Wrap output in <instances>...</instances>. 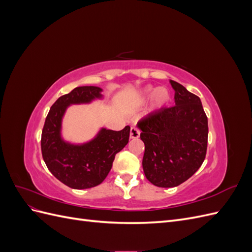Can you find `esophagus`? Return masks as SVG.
I'll return each mask as SVG.
<instances>
[{
	"instance_id": "obj_1",
	"label": "esophagus",
	"mask_w": 252,
	"mask_h": 252,
	"mask_svg": "<svg viewBox=\"0 0 252 252\" xmlns=\"http://www.w3.org/2000/svg\"><path fill=\"white\" fill-rule=\"evenodd\" d=\"M140 136V131L135 127L130 128V139H138Z\"/></svg>"
}]
</instances>
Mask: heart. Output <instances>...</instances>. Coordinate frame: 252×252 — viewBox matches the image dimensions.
<instances>
[{"label": "heart", "mask_w": 252, "mask_h": 252, "mask_svg": "<svg viewBox=\"0 0 252 252\" xmlns=\"http://www.w3.org/2000/svg\"><path fill=\"white\" fill-rule=\"evenodd\" d=\"M149 97H151L150 109L152 111H158L164 108L167 103L169 102L170 94L168 89L165 87H158L155 89L151 86H146L140 90L138 96H136V100L139 102H143Z\"/></svg>", "instance_id": "1"}]
</instances>
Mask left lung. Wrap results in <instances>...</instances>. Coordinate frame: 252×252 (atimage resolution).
I'll use <instances>...</instances> for the list:
<instances>
[{
  "label": "left lung",
  "instance_id": "8db88e82",
  "mask_svg": "<svg viewBox=\"0 0 252 252\" xmlns=\"http://www.w3.org/2000/svg\"><path fill=\"white\" fill-rule=\"evenodd\" d=\"M174 106L152 112L138 123L145 144L143 170L158 187L179 186L203 164L208 140V120L200 97L178 82Z\"/></svg>",
  "mask_w": 252,
  "mask_h": 252
}]
</instances>
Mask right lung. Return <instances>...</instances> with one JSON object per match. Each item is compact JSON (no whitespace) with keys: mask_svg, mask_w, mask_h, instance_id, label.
I'll list each match as a JSON object with an SVG mask.
<instances>
[{"mask_svg":"<svg viewBox=\"0 0 252 252\" xmlns=\"http://www.w3.org/2000/svg\"><path fill=\"white\" fill-rule=\"evenodd\" d=\"M103 89L82 86L60 96L51 106L42 131L41 148L44 162L55 177L73 189L97 186L109 173L116 155L129 141L130 127L120 131L101 128L93 140L72 144L62 136L63 117L70 105L101 100Z\"/></svg>","mask_w":252,"mask_h":252,"instance_id":"obj_1","label":"right lung"}]
</instances>
